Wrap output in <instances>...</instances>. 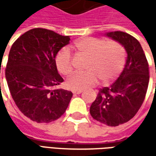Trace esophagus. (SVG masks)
I'll list each match as a JSON object with an SVG mask.
<instances>
[{
  "instance_id": "esophagus-1",
  "label": "esophagus",
  "mask_w": 156,
  "mask_h": 156,
  "mask_svg": "<svg viewBox=\"0 0 156 156\" xmlns=\"http://www.w3.org/2000/svg\"><path fill=\"white\" fill-rule=\"evenodd\" d=\"M81 93H82V90H73V94H79Z\"/></svg>"
}]
</instances>
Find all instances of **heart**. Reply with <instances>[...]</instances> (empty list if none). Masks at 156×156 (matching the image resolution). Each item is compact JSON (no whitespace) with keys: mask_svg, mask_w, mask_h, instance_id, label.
<instances>
[{"mask_svg":"<svg viewBox=\"0 0 156 156\" xmlns=\"http://www.w3.org/2000/svg\"><path fill=\"white\" fill-rule=\"evenodd\" d=\"M76 51L88 57L84 73H76L66 81L69 89L81 90L97 83L108 84L116 79L126 63V50L122 44L115 41L97 37H83L74 43ZM58 71L63 75L73 72L71 54L68 48L60 49L55 58Z\"/></svg>","mask_w":156,"mask_h":156,"instance_id":"b5f03b06","label":"heart"}]
</instances>
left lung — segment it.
Wrapping results in <instances>:
<instances>
[{"instance_id":"8db88e82","label":"left lung","mask_w":156,"mask_h":156,"mask_svg":"<svg viewBox=\"0 0 156 156\" xmlns=\"http://www.w3.org/2000/svg\"><path fill=\"white\" fill-rule=\"evenodd\" d=\"M106 35L122 44L128 57L116 81L99 90L90 115L101 123L116 127L131 120L143 103L149 81L148 63L140 42L132 35L122 31Z\"/></svg>"}]
</instances>
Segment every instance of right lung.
Segmentation results:
<instances>
[{
	"instance_id": "right-lung-1",
	"label": "right lung",
	"mask_w": 156,
	"mask_h": 156,
	"mask_svg": "<svg viewBox=\"0 0 156 156\" xmlns=\"http://www.w3.org/2000/svg\"><path fill=\"white\" fill-rule=\"evenodd\" d=\"M69 41V36L38 27L23 34L11 47L5 69L9 91L20 111L34 122L59 119L73 96L71 91L54 88L63 81L55 58Z\"/></svg>"
}]
</instances>
